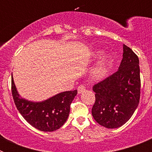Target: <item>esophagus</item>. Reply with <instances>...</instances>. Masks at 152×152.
<instances>
[{"mask_svg":"<svg viewBox=\"0 0 152 152\" xmlns=\"http://www.w3.org/2000/svg\"><path fill=\"white\" fill-rule=\"evenodd\" d=\"M85 90H86L85 85H84V84H81V85L78 86V88H77V93H78L79 94H80L83 93L84 91H85Z\"/></svg>","mask_w":152,"mask_h":152,"instance_id":"34e87169","label":"esophagus"}]
</instances>
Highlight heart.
Instances as JSON below:
<instances>
[{
  "label": "heart",
  "mask_w": 152,
  "mask_h": 152,
  "mask_svg": "<svg viewBox=\"0 0 152 152\" xmlns=\"http://www.w3.org/2000/svg\"><path fill=\"white\" fill-rule=\"evenodd\" d=\"M101 51H96L94 53V56H99L101 55ZM110 59V56H105L97 63V64L94 68H93L92 72H91V76L94 80L103 79L107 75V72H108V64Z\"/></svg>",
  "instance_id": "obj_1"
}]
</instances>
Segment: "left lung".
<instances>
[{
    "mask_svg": "<svg viewBox=\"0 0 152 152\" xmlns=\"http://www.w3.org/2000/svg\"><path fill=\"white\" fill-rule=\"evenodd\" d=\"M139 60L135 52L123 45V54L117 72L94 84V119L100 126L115 129L124 125L139 105L140 100Z\"/></svg>",
    "mask_w": 152,
    "mask_h": 152,
    "instance_id": "1",
    "label": "left lung"
}]
</instances>
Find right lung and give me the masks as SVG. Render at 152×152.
I'll return each mask as SVG.
<instances>
[{
  "label": "right lung",
  "mask_w": 152,
  "mask_h": 152,
  "mask_svg": "<svg viewBox=\"0 0 152 152\" xmlns=\"http://www.w3.org/2000/svg\"><path fill=\"white\" fill-rule=\"evenodd\" d=\"M11 90L14 103L20 113L37 129L43 132L57 130L66 122L70 106L77 91H64L42 102H32L21 98L11 79Z\"/></svg>",
  "instance_id": "obj_1"
}]
</instances>
